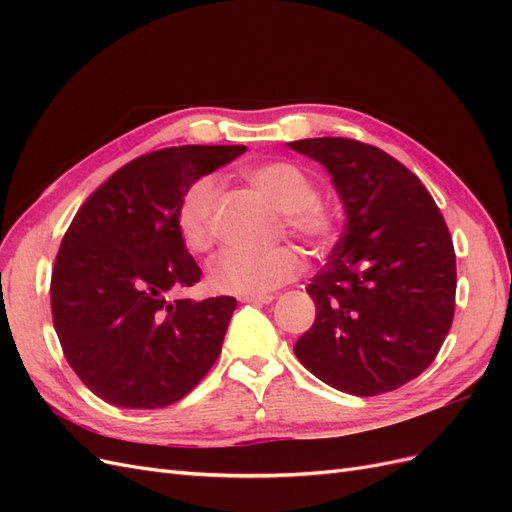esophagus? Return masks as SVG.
Segmentation results:
<instances>
[{"mask_svg": "<svg viewBox=\"0 0 512 512\" xmlns=\"http://www.w3.org/2000/svg\"><path fill=\"white\" fill-rule=\"evenodd\" d=\"M273 299H275L273 294H241L239 297L241 303H252V305H267Z\"/></svg>", "mask_w": 512, "mask_h": 512, "instance_id": "34e87169", "label": "esophagus"}]
</instances>
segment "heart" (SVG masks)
Wrapping results in <instances>:
<instances>
[{
	"mask_svg": "<svg viewBox=\"0 0 512 512\" xmlns=\"http://www.w3.org/2000/svg\"><path fill=\"white\" fill-rule=\"evenodd\" d=\"M250 185L280 209V230L322 254L337 241L339 220L318 198L314 179L290 162H265L245 170ZM220 185L213 177H200L188 185L177 207V230L183 245L203 254L218 235ZM303 269L301 256L290 245L269 250H226L211 262L209 286L226 294H265L294 280Z\"/></svg>",
	"mask_w": 512,
	"mask_h": 512,
	"instance_id": "obj_1",
	"label": "heart"
}]
</instances>
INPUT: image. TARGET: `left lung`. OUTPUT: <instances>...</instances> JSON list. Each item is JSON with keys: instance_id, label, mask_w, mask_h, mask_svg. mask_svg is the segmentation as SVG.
Masks as SVG:
<instances>
[{"instance_id": "8db88e82", "label": "left lung", "mask_w": 512, "mask_h": 512, "mask_svg": "<svg viewBox=\"0 0 512 512\" xmlns=\"http://www.w3.org/2000/svg\"><path fill=\"white\" fill-rule=\"evenodd\" d=\"M324 164L346 209L344 235L307 294L316 320L297 359L337 391L382 395L421 376L455 316L451 232L425 185L354 138L288 143Z\"/></svg>"}]
</instances>
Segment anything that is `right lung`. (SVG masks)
Returning a JSON list of instances; mask_svg holds the SVG:
<instances>
[{"mask_svg":"<svg viewBox=\"0 0 512 512\" xmlns=\"http://www.w3.org/2000/svg\"><path fill=\"white\" fill-rule=\"evenodd\" d=\"M243 151L185 145L145 153L76 211L53 265L51 312L66 361L106 404H175L220 356L237 299H170L203 275L179 237L177 207L190 183Z\"/></svg>","mask_w":512,"mask_h":512,"instance_id":"right-lung-1","label":"right lung"}]
</instances>
